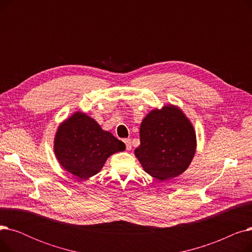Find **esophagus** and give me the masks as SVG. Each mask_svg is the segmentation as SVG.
<instances>
[{"label": "esophagus", "mask_w": 252, "mask_h": 252, "mask_svg": "<svg viewBox=\"0 0 252 252\" xmlns=\"http://www.w3.org/2000/svg\"><path fill=\"white\" fill-rule=\"evenodd\" d=\"M126 146V150H130L131 149V141L130 139H125L124 140Z\"/></svg>", "instance_id": "1"}]
</instances>
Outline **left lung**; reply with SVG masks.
I'll return each instance as SVG.
<instances>
[{
  "mask_svg": "<svg viewBox=\"0 0 252 252\" xmlns=\"http://www.w3.org/2000/svg\"><path fill=\"white\" fill-rule=\"evenodd\" d=\"M135 155L144 170L158 181L174 179L190 165L196 152V133L189 118L176 105L153 109L140 126Z\"/></svg>",
  "mask_w": 252,
  "mask_h": 252,
  "instance_id": "8db88e82",
  "label": "left lung"
}]
</instances>
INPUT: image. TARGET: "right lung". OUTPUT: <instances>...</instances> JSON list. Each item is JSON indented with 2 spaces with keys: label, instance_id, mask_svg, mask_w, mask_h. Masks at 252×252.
Here are the masks:
<instances>
[{
  "label": "right lung",
  "instance_id": "1",
  "mask_svg": "<svg viewBox=\"0 0 252 252\" xmlns=\"http://www.w3.org/2000/svg\"><path fill=\"white\" fill-rule=\"evenodd\" d=\"M125 150L124 142L81 111L62 122L54 138L58 162L81 181L97 175L109 156Z\"/></svg>",
  "mask_w": 252,
  "mask_h": 252
}]
</instances>
